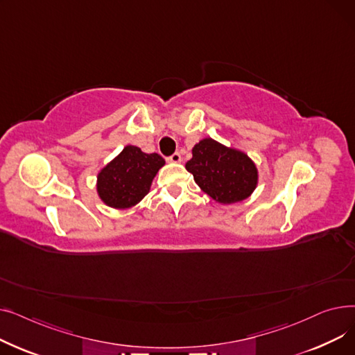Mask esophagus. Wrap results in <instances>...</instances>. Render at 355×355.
Wrapping results in <instances>:
<instances>
[{"label":"esophagus","mask_w":355,"mask_h":355,"mask_svg":"<svg viewBox=\"0 0 355 355\" xmlns=\"http://www.w3.org/2000/svg\"><path fill=\"white\" fill-rule=\"evenodd\" d=\"M168 161H170V162H174V164H180V162L182 161V158H181V155H180L178 153H174L170 158H168Z\"/></svg>","instance_id":"obj_1"}]
</instances>
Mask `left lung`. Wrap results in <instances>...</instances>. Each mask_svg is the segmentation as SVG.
<instances>
[{"label":"left lung","mask_w":355,"mask_h":355,"mask_svg":"<svg viewBox=\"0 0 355 355\" xmlns=\"http://www.w3.org/2000/svg\"><path fill=\"white\" fill-rule=\"evenodd\" d=\"M185 170L198 187L220 204H234L249 198L257 187L259 171L254 161L241 149L213 138H202L193 148Z\"/></svg>","instance_id":"1"}]
</instances>
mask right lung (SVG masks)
I'll list each match as a JSON object with an SVG mask.
<instances>
[{"instance_id":"obj_1","label":"right lung","mask_w":355,"mask_h":355,"mask_svg":"<svg viewBox=\"0 0 355 355\" xmlns=\"http://www.w3.org/2000/svg\"><path fill=\"white\" fill-rule=\"evenodd\" d=\"M164 165L161 155L146 154L135 145H126L98 173V196L110 209L134 207L151 190L153 181Z\"/></svg>"}]
</instances>
